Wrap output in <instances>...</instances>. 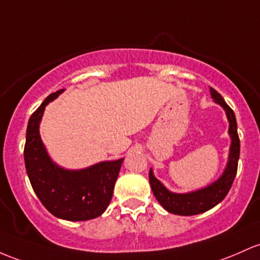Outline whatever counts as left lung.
I'll return each mask as SVG.
<instances>
[{"label": "left lung", "mask_w": 260, "mask_h": 260, "mask_svg": "<svg viewBox=\"0 0 260 260\" xmlns=\"http://www.w3.org/2000/svg\"><path fill=\"white\" fill-rule=\"evenodd\" d=\"M211 95L217 104L221 105L226 110L228 121H230V135L232 138V144H231L230 160H228L227 168L224 170L223 175L218 179L217 181L213 182L209 187L195 191L190 193H173L168 191L162 186V184L155 176L153 175L152 170L149 172V182L152 191L158 200L159 204L164 207L168 212L175 213L180 216H192L199 215V213L205 212V211L212 209L216 205L219 204L228 193L231 186H232L233 180L236 178L237 168H238L239 159V143L238 132H237V121L233 110L224 102L223 98L211 87Z\"/></svg>", "instance_id": "left-lung-1"}]
</instances>
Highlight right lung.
Segmentation results:
<instances>
[{"label": "right lung", "mask_w": 260, "mask_h": 260, "mask_svg": "<svg viewBox=\"0 0 260 260\" xmlns=\"http://www.w3.org/2000/svg\"><path fill=\"white\" fill-rule=\"evenodd\" d=\"M62 91L48 96L30 116L24 144L25 170L34 192L51 215L86 221L99 217L110 205L123 159L76 172L61 169L50 160L39 136V122L45 106Z\"/></svg>", "instance_id": "add662e5"}]
</instances>
